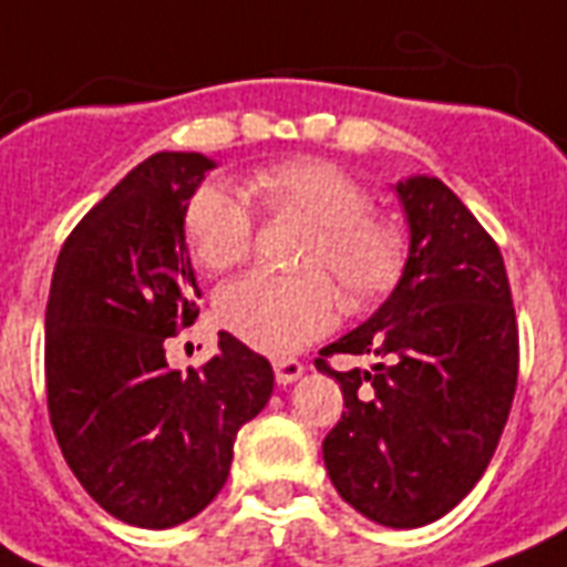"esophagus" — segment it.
Masks as SVG:
<instances>
[{
	"instance_id": "1",
	"label": "esophagus",
	"mask_w": 567,
	"mask_h": 567,
	"mask_svg": "<svg viewBox=\"0 0 567 567\" xmlns=\"http://www.w3.org/2000/svg\"><path fill=\"white\" fill-rule=\"evenodd\" d=\"M274 371L279 385H291L302 377V364L297 359H279V362H274Z\"/></svg>"
}]
</instances>
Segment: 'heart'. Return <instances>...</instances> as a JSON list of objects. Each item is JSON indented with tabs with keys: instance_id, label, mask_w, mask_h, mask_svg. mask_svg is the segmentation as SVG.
<instances>
[{
	"instance_id": "b5f03b06",
	"label": "heart",
	"mask_w": 567,
	"mask_h": 567,
	"mask_svg": "<svg viewBox=\"0 0 567 567\" xmlns=\"http://www.w3.org/2000/svg\"><path fill=\"white\" fill-rule=\"evenodd\" d=\"M249 188L270 214H291L315 226L300 267L309 274H247L220 288L217 318L256 350H300L336 320V288L347 311H364L394 291L405 267V238L371 212V194L338 164L320 158L276 164L249 176ZM185 244L208 274L238 267L252 247L247 205L220 182L194 190L182 217ZM330 278L327 280L326 276Z\"/></svg>"
}]
</instances>
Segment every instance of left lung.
Wrapping results in <instances>:
<instances>
[{"label":"left lung","mask_w":567,"mask_h":567,"mask_svg":"<svg viewBox=\"0 0 567 567\" xmlns=\"http://www.w3.org/2000/svg\"><path fill=\"white\" fill-rule=\"evenodd\" d=\"M409 256L388 300L320 350L371 355L318 371L344 391L323 439L329 480L355 512L414 529L447 515L492 462L518 382V327L492 235L435 176L394 185Z\"/></svg>","instance_id":"obj_1"}]
</instances>
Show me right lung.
<instances>
[{"instance_id":"1","label":"right lung","mask_w":567,"mask_h":567,"mask_svg":"<svg viewBox=\"0 0 567 567\" xmlns=\"http://www.w3.org/2000/svg\"><path fill=\"white\" fill-rule=\"evenodd\" d=\"M217 167L155 153L75 226L47 302V400L84 492L123 524L167 529L217 497L235 435L274 394V368L229 332L203 371H171L164 338L199 315L185 205Z\"/></svg>"}]
</instances>
